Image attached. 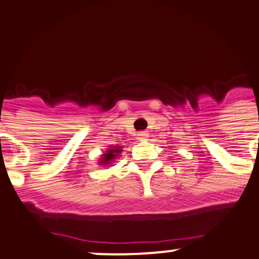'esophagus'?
<instances>
[{"label":"esophagus","instance_id":"obj_1","mask_svg":"<svg viewBox=\"0 0 259 259\" xmlns=\"http://www.w3.org/2000/svg\"><path fill=\"white\" fill-rule=\"evenodd\" d=\"M146 138H147V133L146 132L138 133V140H146Z\"/></svg>","mask_w":259,"mask_h":259}]
</instances>
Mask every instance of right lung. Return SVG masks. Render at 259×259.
I'll list each match as a JSON object with an SVG mask.
<instances>
[{
	"mask_svg": "<svg viewBox=\"0 0 259 259\" xmlns=\"http://www.w3.org/2000/svg\"><path fill=\"white\" fill-rule=\"evenodd\" d=\"M122 150H119L118 147L116 148H111V150H107V153H104L103 155V158H102L101 163L102 165H107V163H109L111 161H113V158L116 157L117 155H118L119 152H121Z\"/></svg>",
	"mask_w": 259,
	"mask_h": 259,
	"instance_id": "right-lung-1",
	"label": "right lung"
}]
</instances>
